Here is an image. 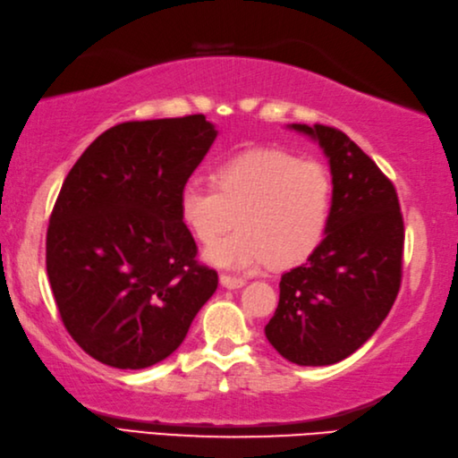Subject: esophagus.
Returning <instances> with one entry per match:
<instances>
[{
  "label": "esophagus",
  "mask_w": 458,
  "mask_h": 458,
  "mask_svg": "<svg viewBox=\"0 0 458 458\" xmlns=\"http://www.w3.org/2000/svg\"><path fill=\"white\" fill-rule=\"evenodd\" d=\"M219 280H221L223 286L229 288V290H235V288L245 286V280L239 278V276H231V274H221Z\"/></svg>",
  "instance_id": "obj_1"
}]
</instances>
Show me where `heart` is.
I'll list each match as a JSON object with an SVG mask.
<instances>
[{
  "label": "heart",
  "instance_id": "1",
  "mask_svg": "<svg viewBox=\"0 0 458 458\" xmlns=\"http://www.w3.org/2000/svg\"><path fill=\"white\" fill-rule=\"evenodd\" d=\"M331 209L327 168L276 148L233 157L213 172V184L188 180L178 196L182 223L203 245L236 219L238 229L206 250L211 264L235 270L303 262L321 245Z\"/></svg>",
  "mask_w": 458,
  "mask_h": 458
}]
</instances>
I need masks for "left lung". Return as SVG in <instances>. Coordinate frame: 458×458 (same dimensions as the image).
<instances>
[{"label": "left lung", "mask_w": 458, "mask_h": 458, "mask_svg": "<svg viewBox=\"0 0 458 458\" xmlns=\"http://www.w3.org/2000/svg\"><path fill=\"white\" fill-rule=\"evenodd\" d=\"M319 140L333 174L327 235L301 267L282 274L264 333L300 367L339 362L367 343L402 284L403 216L392 180L343 131L292 125Z\"/></svg>", "instance_id": "1"}]
</instances>
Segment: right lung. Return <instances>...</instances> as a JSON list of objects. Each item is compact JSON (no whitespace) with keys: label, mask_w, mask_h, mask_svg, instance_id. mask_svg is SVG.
Instances as JSON below:
<instances>
[{"label":"right lung","mask_w":458,"mask_h":458,"mask_svg":"<svg viewBox=\"0 0 458 458\" xmlns=\"http://www.w3.org/2000/svg\"><path fill=\"white\" fill-rule=\"evenodd\" d=\"M217 131L206 115L125 121L68 172L47 229V274L66 331L114 369L174 352L213 292L178 196Z\"/></svg>","instance_id":"obj_1"}]
</instances>
